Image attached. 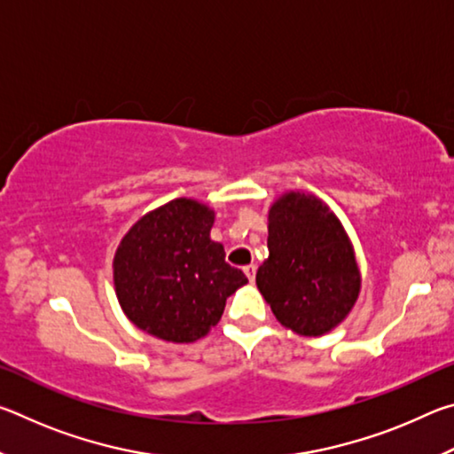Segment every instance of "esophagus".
Masks as SVG:
<instances>
[{
	"label": "esophagus",
	"instance_id": "obj_1",
	"mask_svg": "<svg viewBox=\"0 0 454 454\" xmlns=\"http://www.w3.org/2000/svg\"><path fill=\"white\" fill-rule=\"evenodd\" d=\"M244 274L248 276V280H250V282H254V278H256V266H254V264L244 266Z\"/></svg>",
	"mask_w": 454,
	"mask_h": 454
}]
</instances>
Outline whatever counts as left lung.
<instances>
[{
  "label": "left lung",
  "instance_id": "obj_1",
  "mask_svg": "<svg viewBox=\"0 0 454 454\" xmlns=\"http://www.w3.org/2000/svg\"><path fill=\"white\" fill-rule=\"evenodd\" d=\"M355 248L320 198L290 190L268 210V258L256 286L276 320L301 336L334 330L360 294Z\"/></svg>",
  "mask_w": 454,
  "mask_h": 454
}]
</instances>
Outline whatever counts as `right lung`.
I'll return each mask as SVG.
<instances>
[{
    "label": "right lung",
    "instance_id": "1",
    "mask_svg": "<svg viewBox=\"0 0 454 454\" xmlns=\"http://www.w3.org/2000/svg\"><path fill=\"white\" fill-rule=\"evenodd\" d=\"M216 214L176 198L136 222L114 254V286L129 322L166 342H194L218 325L226 298L248 284L210 238Z\"/></svg>",
    "mask_w": 454,
    "mask_h": 454
}]
</instances>
